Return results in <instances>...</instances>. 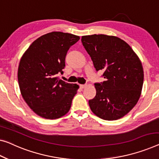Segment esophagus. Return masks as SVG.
I'll use <instances>...</instances> for the list:
<instances>
[{"mask_svg": "<svg viewBox=\"0 0 159 159\" xmlns=\"http://www.w3.org/2000/svg\"><path fill=\"white\" fill-rule=\"evenodd\" d=\"M86 86H87V85H80V89H84V88H86Z\"/></svg>", "mask_w": 159, "mask_h": 159, "instance_id": "esophagus-1", "label": "esophagus"}]
</instances>
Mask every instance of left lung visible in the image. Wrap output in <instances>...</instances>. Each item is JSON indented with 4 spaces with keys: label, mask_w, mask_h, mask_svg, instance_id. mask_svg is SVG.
Instances as JSON below:
<instances>
[{
    "label": "left lung",
    "mask_w": 159,
    "mask_h": 159,
    "mask_svg": "<svg viewBox=\"0 0 159 159\" xmlns=\"http://www.w3.org/2000/svg\"><path fill=\"white\" fill-rule=\"evenodd\" d=\"M81 42L96 70L105 80L95 84L96 95L89 101L95 115L103 120L124 117L141 95L143 69L140 58L124 40L113 35H84Z\"/></svg>",
    "instance_id": "1"
}]
</instances>
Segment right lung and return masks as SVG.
Wrapping results in <instances>:
<instances>
[{
    "mask_svg": "<svg viewBox=\"0 0 159 159\" xmlns=\"http://www.w3.org/2000/svg\"><path fill=\"white\" fill-rule=\"evenodd\" d=\"M80 37L53 31L41 35L21 57L18 69L20 93L34 113L46 119L66 115L79 86L57 77L63 73L68 50Z\"/></svg>",
    "mask_w": 159,
    "mask_h": 159,
    "instance_id": "obj_1",
    "label": "right lung"
}]
</instances>
